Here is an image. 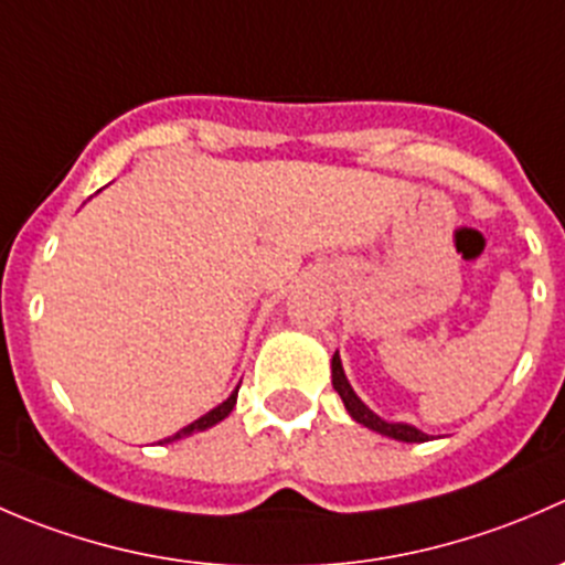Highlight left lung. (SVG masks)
I'll return each instance as SVG.
<instances>
[{
  "label": "left lung",
  "instance_id": "1",
  "mask_svg": "<svg viewBox=\"0 0 565 565\" xmlns=\"http://www.w3.org/2000/svg\"><path fill=\"white\" fill-rule=\"evenodd\" d=\"M330 377H333V388L341 396V402H344L347 413H350L352 420H358V424L366 426V429L377 431V435L391 437V440H398V443H426L429 440V435H424V431L415 429V426L393 424V420L380 418L374 409H369L366 404L361 402V396L352 391L350 380H347V374H344V366H341L339 352H335L333 361H330Z\"/></svg>",
  "mask_w": 565,
  "mask_h": 565
}]
</instances>
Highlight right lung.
Here are the masks:
<instances>
[{
    "label": "right lung",
    "instance_id": "add662e5",
    "mask_svg": "<svg viewBox=\"0 0 565 565\" xmlns=\"http://www.w3.org/2000/svg\"><path fill=\"white\" fill-rule=\"evenodd\" d=\"M237 391H241V385H237L235 391L230 393V398H226V402H221L218 407H213L210 409V413H204L202 418H196L193 420V424H188V426H182L180 431H177V435H172V437H167V440H161V443H172V440H182V437H188V435H193V431H204V429H210V426H215V424H221V420L226 418V415L232 413V409H235V404H237Z\"/></svg>",
    "mask_w": 565,
    "mask_h": 565
}]
</instances>
